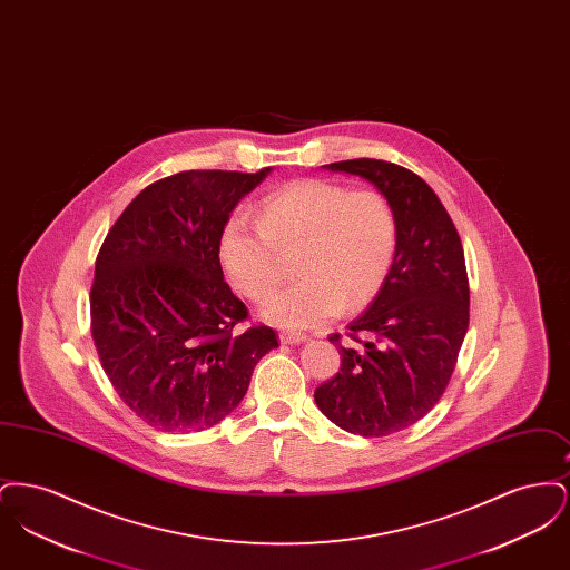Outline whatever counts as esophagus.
I'll use <instances>...</instances> for the list:
<instances>
[{
  "mask_svg": "<svg viewBox=\"0 0 570 570\" xmlns=\"http://www.w3.org/2000/svg\"><path fill=\"white\" fill-rule=\"evenodd\" d=\"M307 340V335H303V333H295V331H279V342L282 344H301V342H305Z\"/></svg>",
  "mask_w": 570,
  "mask_h": 570,
  "instance_id": "obj_1",
  "label": "esophagus"
}]
</instances>
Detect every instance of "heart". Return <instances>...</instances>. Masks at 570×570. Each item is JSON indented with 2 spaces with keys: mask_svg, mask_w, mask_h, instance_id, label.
<instances>
[{
  "mask_svg": "<svg viewBox=\"0 0 570 570\" xmlns=\"http://www.w3.org/2000/svg\"><path fill=\"white\" fill-rule=\"evenodd\" d=\"M397 247V219L386 196L328 179H298L263 198L256 219L226 217L217 254L235 291L252 301L282 277V254L297 249V282L273 293L263 314L275 325L314 328L344 307L376 297Z\"/></svg>",
  "mask_w": 570,
  "mask_h": 570,
  "instance_id": "heart-1",
  "label": "heart"
}]
</instances>
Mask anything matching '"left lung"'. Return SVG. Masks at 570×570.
Wrapping results in <instances>:
<instances>
[{"label":"left lung","instance_id":"left-lung-1","mask_svg":"<svg viewBox=\"0 0 570 570\" xmlns=\"http://www.w3.org/2000/svg\"><path fill=\"white\" fill-rule=\"evenodd\" d=\"M328 170L367 179L397 219L391 272L372 305L348 325L351 344L333 333L340 372L314 391L328 421L365 438L402 432L442 397L468 323L470 286L458 228L435 191L412 170L358 158Z\"/></svg>","mask_w":570,"mask_h":570}]
</instances>
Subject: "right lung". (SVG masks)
Masks as SVG:
<instances>
[{"instance_id": "add662e5", "label": "right lung", "mask_w": 570, "mask_h": 570, "mask_svg": "<svg viewBox=\"0 0 570 570\" xmlns=\"http://www.w3.org/2000/svg\"><path fill=\"white\" fill-rule=\"evenodd\" d=\"M184 170L154 181L117 217L96 258L91 337L124 404L160 432L214 428L244 400L272 326L239 325L219 230L267 175Z\"/></svg>"}]
</instances>
